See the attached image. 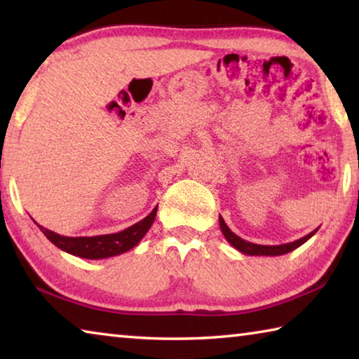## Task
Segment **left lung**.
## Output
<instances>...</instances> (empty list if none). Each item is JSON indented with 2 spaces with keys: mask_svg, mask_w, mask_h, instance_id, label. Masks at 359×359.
<instances>
[{
  "mask_svg": "<svg viewBox=\"0 0 359 359\" xmlns=\"http://www.w3.org/2000/svg\"><path fill=\"white\" fill-rule=\"evenodd\" d=\"M218 222H220L222 233H223L224 238H226V241L229 242V244L233 245L236 250H239L241 253H244V255H250V257H278V255L290 253V252H293L294 248L301 247L304 242H307L318 231V228H317L315 231H312V233H309L307 236H304V238L297 239L294 242H288V244H282V245H258V244H253V242L244 241L242 238H239L238 234H234L233 231L228 228V224L224 223L222 215H220V218H218Z\"/></svg>",
  "mask_w": 359,
  "mask_h": 359,
  "instance_id": "obj_1",
  "label": "left lung"
}]
</instances>
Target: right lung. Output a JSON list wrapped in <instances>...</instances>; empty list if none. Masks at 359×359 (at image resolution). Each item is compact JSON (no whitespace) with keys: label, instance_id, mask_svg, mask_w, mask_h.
I'll return each instance as SVG.
<instances>
[{"label":"right lung","instance_id":"1","mask_svg":"<svg viewBox=\"0 0 359 359\" xmlns=\"http://www.w3.org/2000/svg\"><path fill=\"white\" fill-rule=\"evenodd\" d=\"M156 209L158 205L144 220L120 231V233L92 236V238H85V236L83 238H68V236H60L53 233V231L41 226V224H38V226L44 233L46 238L53 245H57L60 250L87 259H102L109 257H117V255L128 252L133 247H136L144 236L147 234L151 223L155 222Z\"/></svg>","mask_w":359,"mask_h":359}]
</instances>
